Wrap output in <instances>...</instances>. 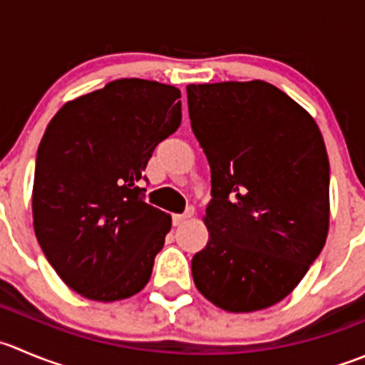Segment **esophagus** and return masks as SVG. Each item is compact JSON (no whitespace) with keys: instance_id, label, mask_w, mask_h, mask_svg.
Wrapping results in <instances>:
<instances>
[{"instance_id":"obj_1","label":"esophagus","mask_w":365,"mask_h":365,"mask_svg":"<svg viewBox=\"0 0 365 365\" xmlns=\"http://www.w3.org/2000/svg\"><path fill=\"white\" fill-rule=\"evenodd\" d=\"M194 215V207H187V210L183 212V214H176L173 215V222H175L176 226L182 225V222H185L187 219H190Z\"/></svg>"}]
</instances>
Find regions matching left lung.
<instances>
[{"label":"left lung","instance_id":"8db88e82","mask_svg":"<svg viewBox=\"0 0 365 365\" xmlns=\"http://www.w3.org/2000/svg\"><path fill=\"white\" fill-rule=\"evenodd\" d=\"M192 132L210 165L208 242L197 291L228 312L282 302L319 257L330 164L316 121L262 80L187 85Z\"/></svg>","mask_w":365,"mask_h":365}]
</instances>
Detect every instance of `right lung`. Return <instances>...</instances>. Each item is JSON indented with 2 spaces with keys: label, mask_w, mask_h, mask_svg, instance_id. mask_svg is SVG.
Segmentation results:
<instances>
[{
  "label": "right lung",
  "mask_w": 365,
  "mask_h": 365,
  "mask_svg": "<svg viewBox=\"0 0 365 365\" xmlns=\"http://www.w3.org/2000/svg\"><path fill=\"white\" fill-rule=\"evenodd\" d=\"M173 85L121 78L63 105L37 150L34 228L46 258L74 292L96 302L150 282L171 217L139 187L158 143L182 123Z\"/></svg>",
  "instance_id": "add662e5"
}]
</instances>
